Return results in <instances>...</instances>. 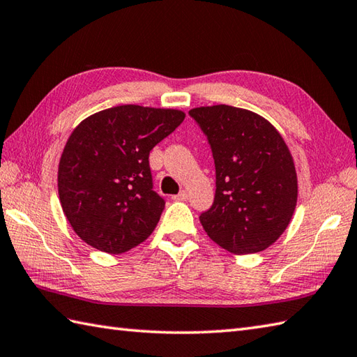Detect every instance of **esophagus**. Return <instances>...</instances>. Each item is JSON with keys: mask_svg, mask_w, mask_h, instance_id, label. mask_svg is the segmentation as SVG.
Segmentation results:
<instances>
[{"mask_svg": "<svg viewBox=\"0 0 357 357\" xmlns=\"http://www.w3.org/2000/svg\"><path fill=\"white\" fill-rule=\"evenodd\" d=\"M187 198H188V193L185 190L179 192L176 196H173L174 201H187Z\"/></svg>", "mask_w": 357, "mask_h": 357, "instance_id": "1", "label": "esophagus"}]
</instances>
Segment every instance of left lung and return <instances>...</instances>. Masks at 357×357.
I'll use <instances>...</instances> for the list:
<instances>
[{"label":"left lung","mask_w":357,"mask_h":357,"mask_svg":"<svg viewBox=\"0 0 357 357\" xmlns=\"http://www.w3.org/2000/svg\"><path fill=\"white\" fill-rule=\"evenodd\" d=\"M213 151L216 195L199 216L208 238L233 255L262 252L280 238L298 202L290 149L270 121L233 105L192 109Z\"/></svg>","instance_id":"1"}]
</instances>
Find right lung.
I'll use <instances>...</instances> for the list:
<instances>
[{
    "label": "right lung",
    "mask_w": 357,
    "mask_h": 357,
    "mask_svg": "<svg viewBox=\"0 0 357 357\" xmlns=\"http://www.w3.org/2000/svg\"><path fill=\"white\" fill-rule=\"evenodd\" d=\"M185 118L183 110L116 105L73 128L58 165V195L73 231L101 252L146 241L165 202L153 192L150 150Z\"/></svg>",
    "instance_id": "1"
}]
</instances>
